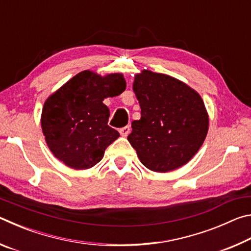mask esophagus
Listing matches in <instances>:
<instances>
[{
  "mask_svg": "<svg viewBox=\"0 0 251 251\" xmlns=\"http://www.w3.org/2000/svg\"><path fill=\"white\" fill-rule=\"evenodd\" d=\"M129 133H130V127L129 126H125V127H123V128L120 129V134L123 136V137H127Z\"/></svg>",
  "mask_w": 251,
  "mask_h": 251,
  "instance_id": "esophagus-1",
  "label": "esophagus"
}]
</instances>
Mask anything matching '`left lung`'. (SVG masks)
<instances>
[{
    "instance_id": "1",
    "label": "left lung",
    "mask_w": 251,
    "mask_h": 251,
    "mask_svg": "<svg viewBox=\"0 0 251 251\" xmlns=\"http://www.w3.org/2000/svg\"><path fill=\"white\" fill-rule=\"evenodd\" d=\"M133 91L142 118L131 123L128 142L141 163L155 173L184 166L205 141L209 116L198 93L173 76L143 70Z\"/></svg>"
}]
</instances>
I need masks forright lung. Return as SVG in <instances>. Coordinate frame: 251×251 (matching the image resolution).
<instances>
[{
	"instance_id": "obj_1",
	"label": "right lung",
	"mask_w": 251,
	"mask_h": 251,
	"mask_svg": "<svg viewBox=\"0 0 251 251\" xmlns=\"http://www.w3.org/2000/svg\"><path fill=\"white\" fill-rule=\"evenodd\" d=\"M125 88L122 73L101 76L87 70L50 94L42 109L41 127L52 154L76 171L95 166L120 137L107 125L109 109L103 100L121 95Z\"/></svg>"
}]
</instances>
